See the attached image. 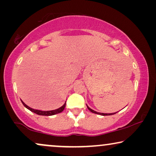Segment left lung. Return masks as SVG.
I'll use <instances>...</instances> for the list:
<instances>
[{
    "instance_id": "8db88e82",
    "label": "left lung",
    "mask_w": 156,
    "mask_h": 156,
    "mask_svg": "<svg viewBox=\"0 0 156 156\" xmlns=\"http://www.w3.org/2000/svg\"><path fill=\"white\" fill-rule=\"evenodd\" d=\"M86 105H87V104H86ZM87 108H88V109L91 112H92V113H94V114H96L101 115V116H109V115H114V114H116V113H117V112H116V113H111V114H104V113H100V112H96V111H94L93 109H91V108H89L87 105Z\"/></svg>"
}]
</instances>
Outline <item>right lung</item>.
Segmentation results:
<instances>
[{
    "mask_svg": "<svg viewBox=\"0 0 156 156\" xmlns=\"http://www.w3.org/2000/svg\"><path fill=\"white\" fill-rule=\"evenodd\" d=\"M21 102H22L25 107L27 108V109L30 111V112L35 113V114H36L40 115V116H53V115H55V114H59V113H61L64 109H65V106H66V101H65V104H64L63 105L61 106V107L57 108V109L51 110V111H42V110H38V109H34V108L30 107V106H27V104H25L24 102L22 101V100H21Z\"/></svg>",
    "mask_w": 156,
    "mask_h": 156,
    "instance_id": "obj_1",
    "label": "right lung"
}]
</instances>
